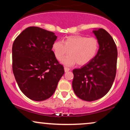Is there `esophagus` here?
Here are the masks:
<instances>
[{
	"mask_svg": "<svg viewBox=\"0 0 130 130\" xmlns=\"http://www.w3.org/2000/svg\"><path fill=\"white\" fill-rule=\"evenodd\" d=\"M64 70H65V72H67V71H70V69L69 68H67V67H64Z\"/></svg>",
	"mask_w": 130,
	"mask_h": 130,
	"instance_id": "esophagus-1",
	"label": "esophagus"
}]
</instances>
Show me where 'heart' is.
<instances>
[{"instance_id":"1","label":"heart","mask_w":130,"mask_h":130,"mask_svg":"<svg viewBox=\"0 0 130 130\" xmlns=\"http://www.w3.org/2000/svg\"><path fill=\"white\" fill-rule=\"evenodd\" d=\"M99 43L95 37H86L82 35L67 37L63 40L54 42L52 50L58 60L68 55L70 56L63 60V64L71 66L75 63L84 65L90 62L97 53Z\"/></svg>"}]
</instances>
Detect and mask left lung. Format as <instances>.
Instances as JSON below:
<instances>
[{"label":"left lung","mask_w":130,"mask_h":130,"mask_svg":"<svg viewBox=\"0 0 130 130\" xmlns=\"http://www.w3.org/2000/svg\"><path fill=\"white\" fill-rule=\"evenodd\" d=\"M93 32L100 44L97 54L89 63L73 70L74 92L77 97L87 101L96 100L108 93L117 71V49L113 38L103 29Z\"/></svg>","instance_id":"left-lung-1"}]
</instances>
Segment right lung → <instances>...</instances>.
Listing matches in <instances>:
<instances>
[{
    "mask_svg": "<svg viewBox=\"0 0 130 130\" xmlns=\"http://www.w3.org/2000/svg\"><path fill=\"white\" fill-rule=\"evenodd\" d=\"M54 33L29 27L16 38L12 47V69L19 89L34 101L50 98L64 74L52 50Z\"/></svg>",
    "mask_w": 130,
    "mask_h": 130,
    "instance_id": "obj_1",
    "label": "right lung"
}]
</instances>
